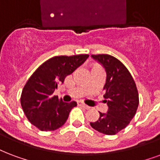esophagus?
Listing matches in <instances>:
<instances>
[{
    "label": "esophagus",
    "mask_w": 160,
    "mask_h": 160,
    "mask_svg": "<svg viewBox=\"0 0 160 160\" xmlns=\"http://www.w3.org/2000/svg\"><path fill=\"white\" fill-rule=\"evenodd\" d=\"M79 104H80V106H82L83 108H85L86 109H89L90 107L88 106V105H86V103H84V102H79Z\"/></svg>",
    "instance_id": "34e87169"
}]
</instances>
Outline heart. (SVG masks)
<instances>
[{
	"instance_id": "heart-1",
	"label": "heart",
	"mask_w": 160,
	"mask_h": 160,
	"mask_svg": "<svg viewBox=\"0 0 160 160\" xmlns=\"http://www.w3.org/2000/svg\"><path fill=\"white\" fill-rule=\"evenodd\" d=\"M101 68V67L98 64H94L93 66H92V69H94V68Z\"/></svg>"
}]
</instances>
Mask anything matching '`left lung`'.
Here are the masks:
<instances>
[{"instance_id": "left-lung-1", "label": "left lung", "mask_w": 160, "mask_h": 160, "mask_svg": "<svg viewBox=\"0 0 160 160\" xmlns=\"http://www.w3.org/2000/svg\"><path fill=\"white\" fill-rule=\"evenodd\" d=\"M92 57L106 69L107 80L103 87L107 113L99 112L100 117L91 126L106 135H115L130 124L137 113L139 95L137 85L127 68L116 58L108 54Z\"/></svg>"}]
</instances>
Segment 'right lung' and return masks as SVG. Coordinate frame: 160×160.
<instances>
[{
  "label": "right lung",
  "instance_id": "right-lung-1",
  "mask_svg": "<svg viewBox=\"0 0 160 160\" xmlns=\"http://www.w3.org/2000/svg\"><path fill=\"white\" fill-rule=\"evenodd\" d=\"M88 54L57 56L44 62L24 85L20 98L23 113L29 121L44 131H55L64 125L76 102H64L53 92L58 84L81 65Z\"/></svg>",
  "mask_w": 160,
  "mask_h": 160
}]
</instances>
